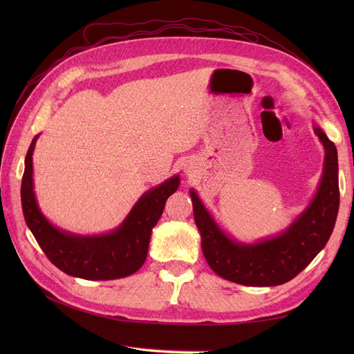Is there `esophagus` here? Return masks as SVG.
<instances>
[{
	"label": "esophagus",
	"mask_w": 354,
	"mask_h": 354,
	"mask_svg": "<svg viewBox=\"0 0 354 354\" xmlns=\"http://www.w3.org/2000/svg\"><path fill=\"white\" fill-rule=\"evenodd\" d=\"M190 171H192V169H190V167H189V165H185V173H187V174H189Z\"/></svg>",
	"instance_id": "esophagus-1"
}]
</instances>
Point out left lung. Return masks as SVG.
Listing matches in <instances>:
<instances>
[{"label": "left lung", "instance_id": "8db88e82", "mask_svg": "<svg viewBox=\"0 0 354 354\" xmlns=\"http://www.w3.org/2000/svg\"><path fill=\"white\" fill-rule=\"evenodd\" d=\"M313 130L325 149L322 178L307 208L276 236L254 243L230 238L214 220L195 189H190L203 257L223 279L245 286L282 285L294 279L324 250L334 230L339 207L338 156L335 145L322 128L313 125Z\"/></svg>", "mask_w": 354, "mask_h": 354}]
</instances>
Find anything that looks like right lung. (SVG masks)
<instances>
[{
	"label": "right lung",
	"mask_w": 354,
	"mask_h": 354,
	"mask_svg": "<svg viewBox=\"0 0 354 354\" xmlns=\"http://www.w3.org/2000/svg\"><path fill=\"white\" fill-rule=\"evenodd\" d=\"M38 137H34L25 158L22 208L41 250L57 269L81 279L112 281L136 273L146 260L152 229L162 216L167 199L177 190L180 177H171L145 192L116 229L91 236L71 233L50 223L38 207L32 167Z\"/></svg>",
	"instance_id": "add662e5"
}]
</instances>
